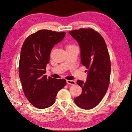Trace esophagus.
Instances as JSON below:
<instances>
[{"mask_svg":"<svg viewBox=\"0 0 132 132\" xmlns=\"http://www.w3.org/2000/svg\"><path fill=\"white\" fill-rule=\"evenodd\" d=\"M67 83L68 84H71V85H75L76 84V81H74V80H66Z\"/></svg>","mask_w":132,"mask_h":132,"instance_id":"esophagus-1","label":"esophagus"}]
</instances>
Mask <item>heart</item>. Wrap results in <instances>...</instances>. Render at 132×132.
<instances>
[{
    "mask_svg": "<svg viewBox=\"0 0 132 132\" xmlns=\"http://www.w3.org/2000/svg\"><path fill=\"white\" fill-rule=\"evenodd\" d=\"M76 46L75 45H73V44H69L68 45L66 46V49L67 48H76Z\"/></svg>",
    "mask_w": 132,
    "mask_h": 132,
    "instance_id": "obj_1",
    "label": "heart"
}]
</instances>
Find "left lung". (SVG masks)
Returning <instances> with one entry per match:
<instances>
[{"label":"left lung","instance_id":"left-lung-1","mask_svg":"<svg viewBox=\"0 0 132 132\" xmlns=\"http://www.w3.org/2000/svg\"><path fill=\"white\" fill-rule=\"evenodd\" d=\"M69 32L79 43L81 63L88 69L87 81L77 80L82 93L75 102L82 109H91L100 103L108 88L111 66L108 49L103 37L92 28Z\"/></svg>","mask_w":132,"mask_h":132}]
</instances>
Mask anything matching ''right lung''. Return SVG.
<instances>
[{"instance_id":"obj_1","label":"right lung","mask_w":132,"mask_h":132,"mask_svg":"<svg viewBox=\"0 0 132 132\" xmlns=\"http://www.w3.org/2000/svg\"><path fill=\"white\" fill-rule=\"evenodd\" d=\"M65 32L41 30L30 35L22 46L19 73L24 95L33 106L48 108L55 103L56 96L66 84L64 79L45 75L51 51L61 42Z\"/></svg>"}]
</instances>
